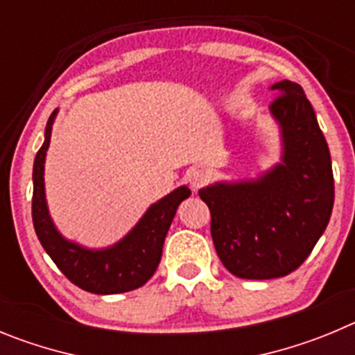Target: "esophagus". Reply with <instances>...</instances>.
<instances>
[{
	"instance_id": "obj_1",
	"label": "esophagus",
	"mask_w": 355,
	"mask_h": 355,
	"mask_svg": "<svg viewBox=\"0 0 355 355\" xmlns=\"http://www.w3.org/2000/svg\"><path fill=\"white\" fill-rule=\"evenodd\" d=\"M187 182L193 189H200L201 185H205L209 182V173L205 170H201V168H194L187 173Z\"/></svg>"
}]
</instances>
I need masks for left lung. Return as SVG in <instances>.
I'll use <instances>...</instances> for the list:
<instances>
[{"label": "left lung", "mask_w": 355, "mask_h": 355, "mask_svg": "<svg viewBox=\"0 0 355 355\" xmlns=\"http://www.w3.org/2000/svg\"><path fill=\"white\" fill-rule=\"evenodd\" d=\"M277 98L279 162L254 178L201 187L217 257L233 276L272 279L295 270L327 228L334 203L331 154L311 102L297 83L270 86Z\"/></svg>", "instance_id": "obj_1"}]
</instances>
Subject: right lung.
Listing matches in <instances>:
<instances>
[{"instance_id": "add662e5", "label": "right lung", "mask_w": 355, "mask_h": 355, "mask_svg": "<svg viewBox=\"0 0 355 355\" xmlns=\"http://www.w3.org/2000/svg\"><path fill=\"white\" fill-rule=\"evenodd\" d=\"M58 110L51 113L44 134V145L33 162V226L37 237L58 269L74 285L86 292L110 295L143 286L154 276L161 261L166 233L177 214L178 205L191 196L187 185H180L170 194L152 203L139 221L114 244L106 248H86L63 237L54 225L46 198V155L49 150L53 123Z\"/></svg>"}]
</instances>
